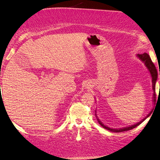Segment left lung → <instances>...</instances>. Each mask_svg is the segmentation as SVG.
<instances>
[{"label":"left lung","mask_w":160,"mask_h":160,"mask_svg":"<svg viewBox=\"0 0 160 160\" xmlns=\"http://www.w3.org/2000/svg\"><path fill=\"white\" fill-rule=\"evenodd\" d=\"M138 57L140 59L141 61H143V62H144L145 65L146 66V67L148 68V69L150 74H151V77H152V89H153V92H154V94H153V101L154 102L155 101V83H156V81H157V79H158V71H157V69H156V67L154 65V63H152V60H151L150 57L148 54L147 53H143V54H138L137 55ZM160 75V73H159ZM151 112H152V111H151L148 115L146 118H145L143 120H142L141 121L139 122L136 123V124H134V125H132L130 127H124V128H122V129H111L110 128V127H108L104 125V124L98 120V119L97 118V120H98V122L100 124V125L103 127V128L106 129L107 130H109L110 131V132H126V131H128V130H131L133 128H135V127H136L137 126H138L139 124H141L143 122L146 120V119L149 117L150 115L151 114ZM96 115H97V114H96Z\"/></svg>","instance_id":"left-lung-1"}]
</instances>
